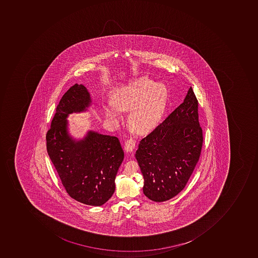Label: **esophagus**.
I'll return each mask as SVG.
<instances>
[{
	"label": "esophagus",
	"mask_w": 258,
	"mask_h": 258,
	"mask_svg": "<svg viewBox=\"0 0 258 258\" xmlns=\"http://www.w3.org/2000/svg\"><path fill=\"white\" fill-rule=\"evenodd\" d=\"M136 147V141L133 139H130V140H126L125 143V146L124 148L126 150L127 152H132Z\"/></svg>",
	"instance_id": "obj_1"
}]
</instances>
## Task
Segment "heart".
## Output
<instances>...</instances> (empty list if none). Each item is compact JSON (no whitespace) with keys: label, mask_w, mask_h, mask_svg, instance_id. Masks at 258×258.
Segmentation results:
<instances>
[{"label":"heart","mask_w":258,"mask_h":258,"mask_svg":"<svg viewBox=\"0 0 258 258\" xmlns=\"http://www.w3.org/2000/svg\"><path fill=\"white\" fill-rule=\"evenodd\" d=\"M168 91L165 84L142 78L115 90L111 103L103 105L105 116L117 120L120 110H130L131 125L147 131L157 125L167 105Z\"/></svg>","instance_id":"obj_1"}]
</instances>
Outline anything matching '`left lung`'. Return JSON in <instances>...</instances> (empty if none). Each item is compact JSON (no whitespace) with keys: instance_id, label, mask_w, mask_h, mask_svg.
<instances>
[{"instance_id":"8db88e82","label":"left lung","mask_w":258,"mask_h":258,"mask_svg":"<svg viewBox=\"0 0 258 258\" xmlns=\"http://www.w3.org/2000/svg\"><path fill=\"white\" fill-rule=\"evenodd\" d=\"M198 108L190 87L183 103L140 142L136 158L144 178L143 193L153 202L177 196L194 171L203 143Z\"/></svg>"}]
</instances>
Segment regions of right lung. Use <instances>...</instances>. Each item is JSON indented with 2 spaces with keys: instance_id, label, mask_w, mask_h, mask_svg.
Segmentation results:
<instances>
[{
  "instance_id": "1",
  "label": "right lung",
  "mask_w": 258,
  "mask_h": 258,
  "mask_svg": "<svg viewBox=\"0 0 258 258\" xmlns=\"http://www.w3.org/2000/svg\"><path fill=\"white\" fill-rule=\"evenodd\" d=\"M91 95L83 84H74L64 94L51 127L46 148L62 185L72 199L88 206H101L115 192V179L124 159L117 137L88 131L76 140L68 133V115L91 105Z\"/></svg>"
}]
</instances>
